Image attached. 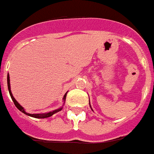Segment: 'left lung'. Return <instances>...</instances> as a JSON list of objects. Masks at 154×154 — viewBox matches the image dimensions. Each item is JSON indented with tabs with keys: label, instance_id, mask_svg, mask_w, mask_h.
<instances>
[{
	"label": "left lung",
	"instance_id": "1",
	"mask_svg": "<svg viewBox=\"0 0 154 154\" xmlns=\"http://www.w3.org/2000/svg\"><path fill=\"white\" fill-rule=\"evenodd\" d=\"M89 104H90V102H89ZM90 107H91V105H90ZM92 110V109H91Z\"/></svg>",
	"mask_w": 154,
	"mask_h": 154
}]
</instances>
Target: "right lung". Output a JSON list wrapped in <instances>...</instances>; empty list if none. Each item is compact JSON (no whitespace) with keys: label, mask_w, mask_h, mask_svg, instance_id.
I'll use <instances>...</instances> for the list:
<instances>
[{"label":"right lung","mask_w":154,"mask_h":154,"mask_svg":"<svg viewBox=\"0 0 154 154\" xmlns=\"http://www.w3.org/2000/svg\"><path fill=\"white\" fill-rule=\"evenodd\" d=\"M7 86H8V90H9V93H10V95H11V97L12 100H13V102H14V104H15V106L17 108H18L19 110L21 111L22 113L25 114V115H27V116H31V117H34V118H38V119H44V118H48V117H50V116H52L54 114L57 113V112H58V111H60V110H62V109H63V105L64 103H65V100H66V97H67V91L65 93V95L63 96V100L64 101L63 105L62 106V107H60V108H58V109H57V110H53V111H49V112H47V113H42V114H29V113H27L26 111H25V110L24 109V107L21 106L20 104L18 103V101L15 100V97H13V95H12L11 93V84H10V76H9V73L7 74Z\"/></svg>","instance_id":"1"}]
</instances>
